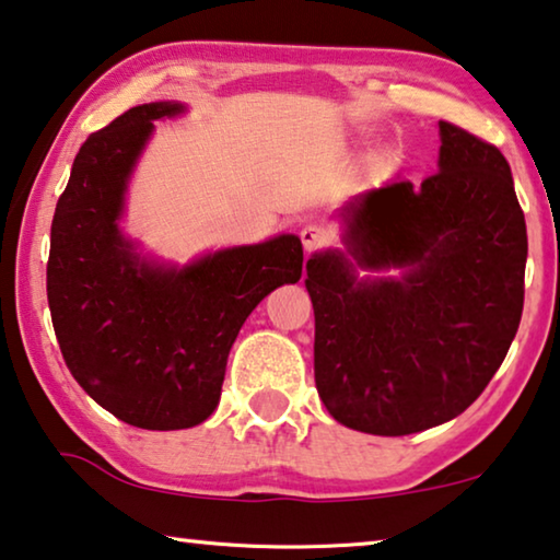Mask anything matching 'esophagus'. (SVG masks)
<instances>
[{
    "mask_svg": "<svg viewBox=\"0 0 560 560\" xmlns=\"http://www.w3.org/2000/svg\"><path fill=\"white\" fill-rule=\"evenodd\" d=\"M300 240H303V247L307 253H315L330 245V232L320 225H305L300 230Z\"/></svg>",
    "mask_w": 560,
    "mask_h": 560,
    "instance_id": "1",
    "label": "esophagus"
}]
</instances>
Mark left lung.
<instances>
[{
	"label": "left lung",
	"instance_id": "obj_1",
	"mask_svg": "<svg viewBox=\"0 0 560 560\" xmlns=\"http://www.w3.org/2000/svg\"><path fill=\"white\" fill-rule=\"evenodd\" d=\"M342 250L307 260L315 385L360 433L408 435L460 416L501 368L523 313L528 235L495 144L441 122L438 172L342 210ZM406 267L397 279L357 268Z\"/></svg>",
	"mask_w": 560,
	"mask_h": 560
}]
</instances>
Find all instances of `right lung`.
I'll use <instances>...</instances> for the list:
<instances>
[{
  "mask_svg": "<svg viewBox=\"0 0 560 560\" xmlns=\"http://www.w3.org/2000/svg\"><path fill=\"white\" fill-rule=\"evenodd\" d=\"M179 112L177 102H150L92 132L74 158L49 240L47 300L65 363L92 400L144 430L208 420L247 315L303 275L295 235L228 247L179 270L135 253L117 225L127 179L154 119Z\"/></svg>",
  "mask_w": 560,
  "mask_h": 560,
  "instance_id": "add662e5",
  "label": "right lung"
}]
</instances>
